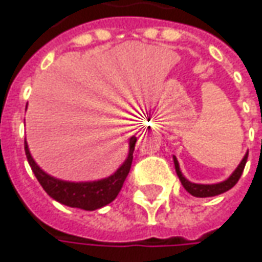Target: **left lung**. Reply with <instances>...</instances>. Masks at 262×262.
Listing matches in <instances>:
<instances>
[{
  "label": "left lung",
  "mask_w": 262,
  "mask_h": 262,
  "mask_svg": "<svg viewBox=\"0 0 262 262\" xmlns=\"http://www.w3.org/2000/svg\"><path fill=\"white\" fill-rule=\"evenodd\" d=\"M246 160H248V154L244 157V160H242V163L239 164V167L234 170V173L232 176L229 177L226 182H222V183H217V185H196V183H190L188 182L183 174H182V171H180V168H179V163H177L176 157H174V165H176V173L179 179H180V182H182V185H183V188L188 190L190 195H193V196H198V198H207V196H215V195H220L223 192H226V190H229V189H232L239 182V179L242 176V173H244V168L245 164H246Z\"/></svg>",
  "instance_id": "left-lung-1"
}]
</instances>
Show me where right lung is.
Here are the masks:
<instances>
[{
    "label": "right lung",
    "mask_w": 262,
    "mask_h": 262,
    "mask_svg": "<svg viewBox=\"0 0 262 262\" xmlns=\"http://www.w3.org/2000/svg\"><path fill=\"white\" fill-rule=\"evenodd\" d=\"M136 138L130 139V151L127 160L123 163L119 170L104 180L98 182H86V183H72V182H63L58 179L48 176L43 173L36 163L33 161L32 155L29 152L28 143L25 142V152L28 157L29 165L36 176L40 186L43 190L51 196L52 199L58 201L60 204H64L67 207L80 208V210L94 211L107 205L117 198L119 192L123 188V183L129 174L133 160V151H135Z\"/></svg>",
    "instance_id": "right-lung-1"
}]
</instances>
